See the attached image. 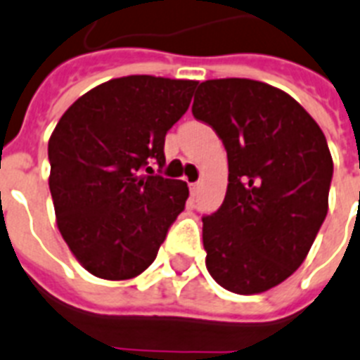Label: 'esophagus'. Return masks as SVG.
Segmentation results:
<instances>
[{
  "instance_id": "34e87169",
  "label": "esophagus",
  "mask_w": 360,
  "mask_h": 360,
  "mask_svg": "<svg viewBox=\"0 0 360 360\" xmlns=\"http://www.w3.org/2000/svg\"><path fill=\"white\" fill-rule=\"evenodd\" d=\"M198 188H200V182H193V184H191V191H193L195 195H197Z\"/></svg>"
}]
</instances>
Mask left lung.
<instances>
[{"instance_id": "obj_1", "label": "left lung", "mask_w": 360, "mask_h": 360, "mask_svg": "<svg viewBox=\"0 0 360 360\" xmlns=\"http://www.w3.org/2000/svg\"><path fill=\"white\" fill-rule=\"evenodd\" d=\"M193 117L229 158V188L202 215L206 267L241 295L277 286L309 255L327 215L333 160L321 128L292 96L252 79L198 85Z\"/></svg>"}]
</instances>
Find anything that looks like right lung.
<instances>
[{"instance_id":"obj_1","label":"right lung","mask_w":360,"mask_h":360,"mask_svg":"<svg viewBox=\"0 0 360 360\" xmlns=\"http://www.w3.org/2000/svg\"><path fill=\"white\" fill-rule=\"evenodd\" d=\"M195 87L188 79L119 77L83 94L57 122L48 143L57 226L96 277L124 281L145 271L186 208V182L162 176L163 146Z\"/></svg>"}]
</instances>
